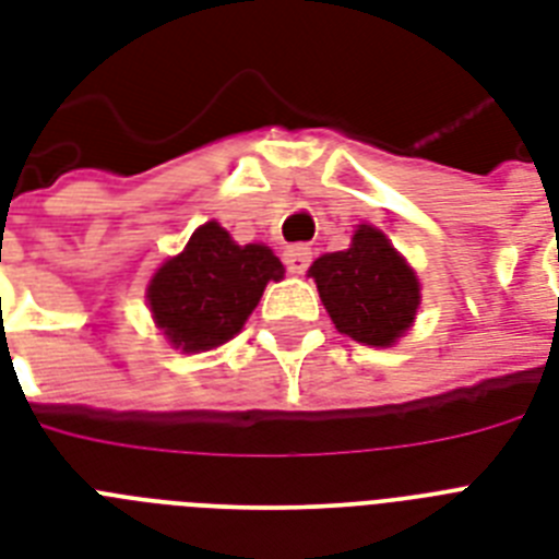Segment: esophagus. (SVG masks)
Segmentation results:
<instances>
[{
    "instance_id": "obj_1",
    "label": "esophagus",
    "mask_w": 559,
    "mask_h": 559,
    "mask_svg": "<svg viewBox=\"0 0 559 559\" xmlns=\"http://www.w3.org/2000/svg\"><path fill=\"white\" fill-rule=\"evenodd\" d=\"M310 261H313V249H310V246H305V243L289 246L287 252H284V263H287V270L296 272V275L307 272Z\"/></svg>"
}]
</instances>
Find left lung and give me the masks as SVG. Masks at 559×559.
Instances as JSON below:
<instances>
[{
  "instance_id": "left-lung-1",
  "label": "left lung",
  "mask_w": 559,
  "mask_h": 559,
  "mask_svg": "<svg viewBox=\"0 0 559 559\" xmlns=\"http://www.w3.org/2000/svg\"><path fill=\"white\" fill-rule=\"evenodd\" d=\"M310 275L340 333L373 348L403 336L420 305L415 272L371 226H359L345 252L322 254Z\"/></svg>"
}]
</instances>
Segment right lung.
Returning a JSON list of instances; mask_svg holds the SVG:
<instances>
[{
    "instance_id": "right-lung-1",
    "label": "right lung",
    "mask_w": 559,
    "mask_h": 559,
    "mask_svg": "<svg viewBox=\"0 0 559 559\" xmlns=\"http://www.w3.org/2000/svg\"><path fill=\"white\" fill-rule=\"evenodd\" d=\"M278 278L284 266L266 246H237L226 228L205 223L186 252L153 275L147 301L165 336L193 354L231 340L261 301L263 287Z\"/></svg>"
}]
</instances>
